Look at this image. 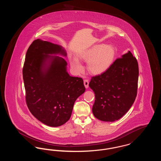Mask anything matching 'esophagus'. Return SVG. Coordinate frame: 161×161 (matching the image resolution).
I'll return each mask as SVG.
<instances>
[{
	"label": "esophagus",
	"instance_id": "obj_1",
	"mask_svg": "<svg viewBox=\"0 0 161 161\" xmlns=\"http://www.w3.org/2000/svg\"><path fill=\"white\" fill-rule=\"evenodd\" d=\"M84 84L86 88H88V87H89V81L87 80H84Z\"/></svg>",
	"mask_w": 161,
	"mask_h": 161
}]
</instances>
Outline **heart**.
<instances>
[{
  "instance_id": "heart-1",
  "label": "heart",
  "mask_w": 161,
  "mask_h": 161,
  "mask_svg": "<svg viewBox=\"0 0 161 161\" xmlns=\"http://www.w3.org/2000/svg\"><path fill=\"white\" fill-rule=\"evenodd\" d=\"M116 55L114 47L110 45H96L90 49L84 51L79 55V57L87 62L89 70L93 74H101L106 72L112 64ZM72 68L80 73L83 66L77 58H72L70 60Z\"/></svg>"
}]
</instances>
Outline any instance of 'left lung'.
Segmentation results:
<instances>
[{"label": "left lung", "instance_id": "8db88e82", "mask_svg": "<svg viewBox=\"0 0 161 161\" xmlns=\"http://www.w3.org/2000/svg\"><path fill=\"white\" fill-rule=\"evenodd\" d=\"M138 76V61L129 51L106 72L92 77L89 86L95 93L92 107L95 117L113 122L125 115L136 97Z\"/></svg>", "mask_w": 161, "mask_h": 161}]
</instances>
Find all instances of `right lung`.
Listing matches in <instances>:
<instances>
[{
  "instance_id": "1",
  "label": "right lung",
  "mask_w": 161,
  "mask_h": 161,
  "mask_svg": "<svg viewBox=\"0 0 161 161\" xmlns=\"http://www.w3.org/2000/svg\"><path fill=\"white\" fill-rule=\"evenodd\" d=\"M64 49L51 42L35 40L28 49L23 68L26 102L31 114L48 126L58 127L70 118L75 101L85 92L81 78L71 77Z\"/></svg>"
}]
</instances>
